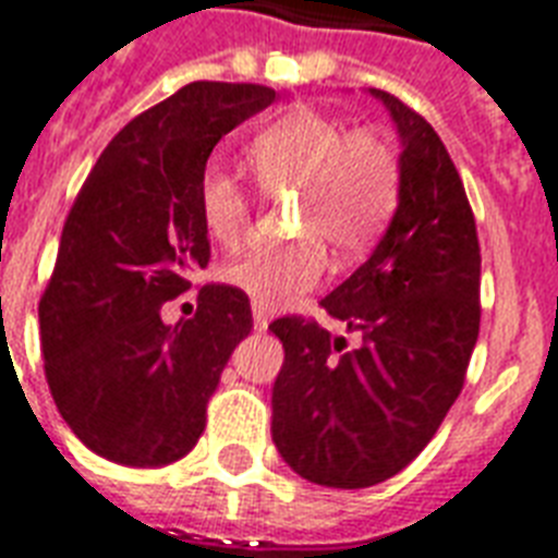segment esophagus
I'll list each match as a JSON object with an SVG mask.
<instances>
[{
  "label": "esophagus",
  "mask_w": 558,
  "mask_h": 558,
  "mask_svg": "<svg viewBox=\"0 0 558 558\" xmlns=\"http://www.w3.org/2000/svg\"><path fill=\"white\" fill-rule=\"evenodd\" d=\"M252 313H254V330H266V327H269V310H266L263 304H254Z\"/></svg>",
  "instance_id": "34e87169"
}]
</instances>
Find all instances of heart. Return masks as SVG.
Wrapping results in <instances>:
<instances>
[{"label": "heart", "mask_w": 558, "mask_h": 558, "mask_svg": "<svg viewBox=\"0 0 558 558\" xmlns=\"http://www.w3.org/2000/svg\"><path fill=\"white\" fill-rule=\"evenodd\" d=\"M248 168L263 196H295V240L257 248L222 269L228 287L254 304L280 306L322 280L330 248L350 260L379 236L397 208L399 159L376 130H350L318 109L298 107L248 144ZM202 222L219 245H236L252 228V199L226 173H208L199 191Z\"/></svg>", "instance_id": "b5f03b06"}]
</instances>
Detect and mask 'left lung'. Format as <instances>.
Here are the masks:
<instances>
[{
    "instance_id": "left-lung-1",
    "label": "left lung",
    "mask_w": 558,
    "mask_h": 558,
    "mask_svg": "<svg viewBox=\"0 0 558 558\" xmlns=\"http://www.w3.org/2000/svg\"><path fill=\"white\" fill-rule=\"evenodd\" d=\"M397 124L399 205L373 254L322 306L359 348L301 315L269 324L283 341L271 440L318 486L381 484L428 446L463 390L481 330L475 214L440 135L420 112L371 89Z\"/></svg>"
}]
</instances>
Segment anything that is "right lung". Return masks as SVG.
I'll use <instances>...</instances> for the list:
<instances>
[{
    "instance_id": "obj_1",
    "label": "right lung",
    "mask_w": 558,
    "mask_h": 558,
    "mask_svg": "<svg viewBox=\"0 0 558 558\" xmlns=\"http://www.w3.org/2000/svg\"><path fill=\"white\" fill-rule=\"evenodd\" d=\"M275 100L260 83H187L100 153L39 298L46 379L77 440L124 466L185 458L222 367L252 332L248 295L205 283L193 318L161 304L210 260L199 191L210 150Z\"/></svg>"
}]
</instances>
